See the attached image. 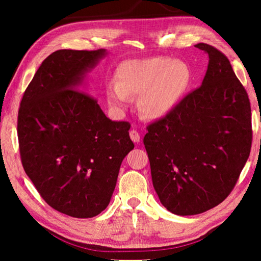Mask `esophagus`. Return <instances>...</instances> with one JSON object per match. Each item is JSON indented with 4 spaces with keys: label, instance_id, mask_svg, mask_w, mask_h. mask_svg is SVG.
I'll list each match as a JSON object with an SVG mask.
<instances>
[{
    "label": "esophagus",
    "instance_id": "obj_1",
    "mask_svg": "<svg viewBox=\"0 0 261 261\" xmlns=\"http://www.w3.org/2000/svg\"><path fill=\"white\" fill-rule=\"evenodd\" d=\"M130 138L132 139V141H134V143H139L140 141V135H139V132L137 131V130H131L130 131Z\"/></svg>",
    "mask_w": 261,
    "mask_h": 261
}]
</instances>
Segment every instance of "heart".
<instances>
[{
	"mask_svg": "<svg viewBox=\"0 0 261 261\" xmlns=\"http://www.w3.org/2000/svg\"><path fill=\"white\" fill-rule=\"evenodd\" d=\"M190 70L180 61L149 57L120 65L116 83L106 90L108 105L117 112L126 109L130 98L139 96L137 108L146 118H161L173 110L190 84Z\"/></svg>",
	"mask_w": 261,
	"mask_h": 261,
	"instance_id": "heart-1",
	"label": "heart"
}]
</instances>
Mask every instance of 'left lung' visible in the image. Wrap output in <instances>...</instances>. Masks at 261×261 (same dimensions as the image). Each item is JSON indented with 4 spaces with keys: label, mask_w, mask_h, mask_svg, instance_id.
<instances>
[{
    "label": "left lung",
    "mask_w": 261,
    "mask_h": 261,
    "mask_svg": "<svg viewBox=\"0 0 261 261\" xmlns=\"http://www.w3.org/2000/svg\"><path fill=\"white\" fill-rule=\"evenodd\" d=\"M200 87L147 126L144 145L161 204L177 215L200 214L230 194L252 144L251 106L227 56L207 43Z\"/></svg>",
    "instance_id": "left-lung-1"
}]
</instances>
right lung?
<instances>
[{
  "label": "right lung",
  "mask_w": 261,
  "mask_h": 261,
  "mask_svg": "<svg viewBox=\"0 0 261 261\" xmlns=\"http://www.w3.org/2000/svg\"><path fill=\"white\" fill-rule=\"evenodd\" d=\"M105 49H61L42 62L18 110L24 170L53 208L79 219L108 206L123 159L135 144L129 122L106 116L93 96L79 90Z\"/></svg>",
  "instance_id": "right-lung-1"
}]
</instances>
